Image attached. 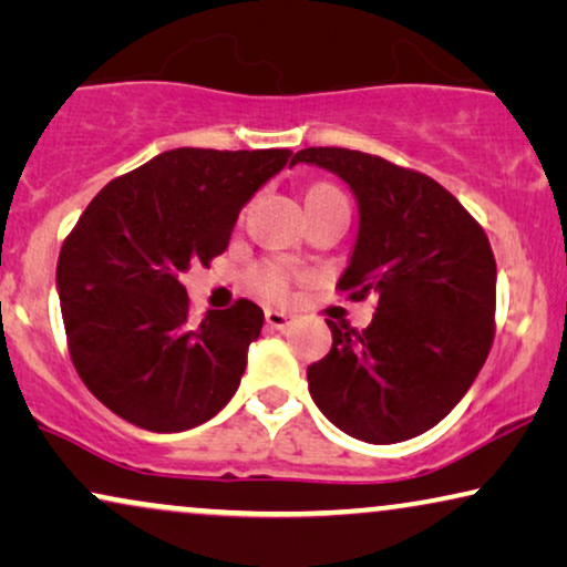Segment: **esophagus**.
<instances>
[{
	"label": "esophagus",
	"instance_id": "esophagus-1",
	"mask_svg": "<svg viewBox=\"0 0 567 567\" xmlns=\"http://www.w3.org/2000/svg\"><path fill=\"white\" fill-rule=\"evenodd\" d=\"M264 319H267V327H271V329H290L292 321H296V316H290L285 311H275V308H267V311H264Z\"/></svg>",
	"mask_w": 567,
	"mask_h": 567
}]
</instances>
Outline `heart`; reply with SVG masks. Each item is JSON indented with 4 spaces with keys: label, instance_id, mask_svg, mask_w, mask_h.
Instances as JSON below:
<instances>
[{
    "label": "heart",
    "instance_id": "1",
    "mask_svg": "<svg viewBox=\"0 0 567 567\" xmlns=\"http://www.w3.org/2000/svg\"><path fill=\"white\" fill-rule=\"evenodd\" d=\"M303 202H306L308 213H316V209H321L327 205H347L344 194L331 184L308 186L303 194ZM296 279H298V271L292 269L290 264L277 261V259L254 264L251 271H248V282H251V288L259 290L261 296L269 300H288Z\"/></svg>",
    "mask_w": 567,
    "mask_h": 567
}]
</instances>
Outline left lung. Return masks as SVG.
<instances>
[{"label": "left lung", "mask_w": 567, "mask_h": 567, "mask_svg": "<svg viewBox=\"0 0 567 567\" xmlns=\"http://www.w3.org/2000/svg\"><path fill=\"white\" fill-rule=\"evenodd\" d=\"M337 173L360 207L339 292L379 296L371 327L329 321L331 350L308 391L347 435L399 443L454 410L495 337V256L482 225L425 173L344 147H306L290 165Z\"/></svg>", "instance_id": "left-lung-1"}]
</instances>
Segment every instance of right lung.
<instances>
[{
    "mask_svg": "<svg viewBox=\"0 0 567 567\" xmlns=\"http://www.w3.org/2000/svg\"><path fill=\"white\" fill-rule=\"evenodd\" d=\"M290 155L168 150L109 181L64 238L56 285L70 358L121 420L181 433L236 394L264 311L238 298L194 323L178 277L228 248L240 207Z\"/></svg>",
    "mask_w": 567,
    "mask_h": 567,
    "instance_id": "add662e5",
    "label": "right lung"
}]
</instances>
